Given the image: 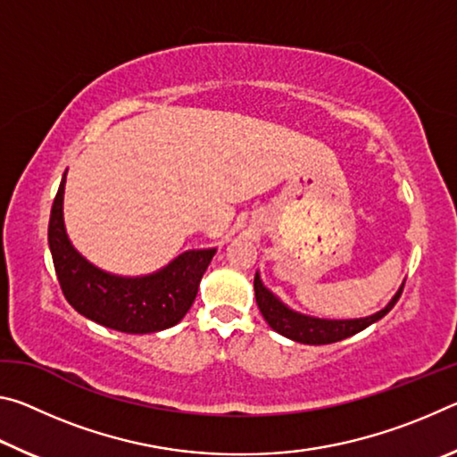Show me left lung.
Here are the masks:
<instances>
[{
    "label": "left lung",
    "mask_w": 457,
    "mask_h": 457,
    "mask_svg": "<svg viewBox=\"0 0 457 457\" xmlns=\"http://www.w3.org/2000/svg\"><path fill=\"white\" fill-rule=\"evenodd\" d=\"M253 290H256V303L262 316H264L266 322L270 324V328L276 330L278 335H282L290 340H296V343H303V345H330V343H338V340L357 335V332L365 330L373 322L381 320L383 316L395 306L401 292H403V284L399 286V290L395 292V296L389 300V304L381 308L378 312L370 316H362V319H345V320L316 319V316H308V314L292 311V308L286 306L272 290L266 288L258 272H256V278H253Z\"/></svg>",
    "instance_id": "obj_1"
}]
</instances>
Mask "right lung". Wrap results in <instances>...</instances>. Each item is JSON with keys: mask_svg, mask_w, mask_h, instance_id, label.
<instances>
[{"mask_svg": "<svg viewBox=\"0 0 457 457\" xmlns=\"http://www.w3.org/2000/svg\"><path fill=\"white\" fill-rule=\"evenodd\" d=\"M66 173L54 199L48 244L60 288L76 312L106 328L146 335L175 327L197 296L215 247L189 250L146 276H119L100 270L72 245L64 226Z\"/></svg>", "mask_w": 457, "mask_h": 457, "instance_id": "1", "label": "right lung"}]
</instances>
